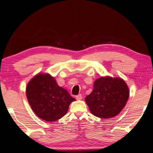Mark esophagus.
<instances>
[{
    "label": "esophagus",
    "mask_w": 153,
    "mask_h": 153,
    "mask_svg": "<svg viewBox=\"0 0 153 153\" xmlns=\"http://www.w3.org/2000/svg\"><path fill=\"white\" fill-rule=\"evenodd\" d=\"M82 97H82V94H79L78 95L76 96V99H77V100H81V99H82Z\"/></svg>",
    "instance_id": "34e87169"
}]
</instances>
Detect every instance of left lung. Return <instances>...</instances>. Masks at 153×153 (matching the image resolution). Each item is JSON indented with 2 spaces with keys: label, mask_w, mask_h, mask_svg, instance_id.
Listing matches in <instances>:
<instances>
[{
  "label": "left lung",
  "mask_w": 153,
  "mask_h": 153,
  "mask_svg": "<svg viewBox=\"0 0 153 153\" xmlns=\"http://www.w3.org/2000/svg\"><path fill=\"white\" fill-rule=\"evenodd\" d=\"M129 94L128 87L121 78L101 77L94 82L93 91L85 97V101L94 116L110 118L124 108Z\"/></svg>",
  "instance_id": "left-lung-1"
}]
</instances>
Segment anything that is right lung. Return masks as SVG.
Wrapping results in <instances>:
<instances>
[{"mask_svg": "<svg viewBox=\"0 0 153 153\" xmlns=\"http://www.w3.org/2000/svg\"><path fill=\"white\" fill-rule=\"evenodd\" d=\"M26 96L35 114L47 122L62 118L70 103L76 100L47 74H38L29 82Z\"/></svg>", "mask_w": 153, "mask_h": 153, "instance_id": "1", "label": "right lung"}]
</instances>
